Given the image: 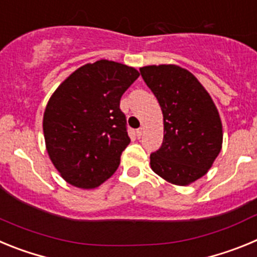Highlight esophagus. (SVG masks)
Returning <instances> with one entry per match:
<instances>
[{"instance_id":"esophagus-1","label":"esophagus","mask_w":257,"mask_h":257,"mask_svg":"<svg viewBox=\"0 0 257 257\" xmlns=\"http://www.w3.org/2000/svg\"><path fill=\"white\" fill-rule=\"evenodd\" d=\"M142 135H143V127H140V128L136 130V136H138V138H142Z\"/></svg>"}]
</instances>
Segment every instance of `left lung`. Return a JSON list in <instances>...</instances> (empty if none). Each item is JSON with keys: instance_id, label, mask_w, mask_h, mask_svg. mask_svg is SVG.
Returning a JSON list of instances; mask_svg holds the SVG:
<instances>
[{"instance_id": "8db88e82", "label": "left lung", "mask_w": 257, "mask_h": 257, "mask_svg": "<svg viewBox=\"0 0 257 257\" xmlns=\"http://www.w3.org/2000/svg\"><path fill=\"white\" fill-rule=\"evenodd\" d=\"M163 113V143L151 154V167L175 185L207 174L221 151L222 124L210 94L178 65L140 68Z\"/></svg>"}]
</instances>
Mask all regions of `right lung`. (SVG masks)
<instances>
[{
	"instance_id": "1",
	"label": "right lung",
	"mask_w": 257,
	"mask_h": 257,
	"mask_svg": "<svg viewBox=\"0 0 257 257\" xmlns=\"http://www.w3.org/2000/svg\"><path fill=\"white\" fill-rule=\"evenodd\" d=\"M138 77L135 68L97 60L78 68L50 97L44 114L45 143L67 183L92 189L118 169L130 144L119 100Z\"/></svg>"
}]
</instances>
